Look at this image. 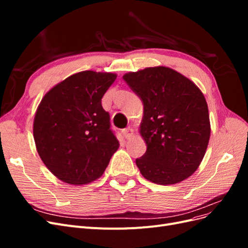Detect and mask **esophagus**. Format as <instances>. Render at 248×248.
Wrapping results in <instances>:
<instances>
[{
  "label": "esophagus",
  "instance_id": "esophagus-1",
  "mask_svg": "<svg viewBox=\"0 0 248 248\" xmlns=\"http://www.w3.org/2000/svg\"><path fill=\"white\" fill-rule=\"evenodd\" d=\"M122 133H123V136L125 137V139L129 140V139H131V138L133 137L134 130L131 128V127H127V128H125V129L122 130Z\"/></svg>",
  "mask_w": 248,
  "mask_h": 248
}]
</instances>
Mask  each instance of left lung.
<instances>
[{
	"label": "left lung",
	"instance_id": "8db88e82",
	"mask_svg": "<svg viewBox=\"0 0 248 248\" xmlns=\"http://www.w3.org/2000/svg\"><path fill=\"white\" fill-rule=\"evenodd\" d=\"M144 104L140 133L147 151L136 163L149 181L170 185L196 171L211 133L204 94L190 79L164 66L123 76Z\"/></svg>",
	"mask_w": 248,
	"mask_h": 248
}]
</instances>
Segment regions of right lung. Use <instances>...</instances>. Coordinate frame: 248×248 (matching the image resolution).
Instances as JSON below:
<instances>
[{
	"label": "right lung",
	"mask_w": 248,
	"mask_h": 248,
	"mask_svg": "<svg viewBox=\"0 0 248 248\" xmlns=\"http://www.w3.org/2000/svg\"><path fill=\"white\" fill-rule=\"evenodd\" d=\"M117 74H72L44 95L33 134L41 160L61 181L84 185L102 176L119 148L101 99Z\"/></svg>",
	"instance_id": "obj_1"
}]
</instances>
